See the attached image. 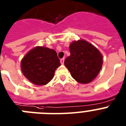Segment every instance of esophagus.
I'll list each match as a JSON object with an SVG mask.
<instances>
[{
	"label": "esophagus",
	"mask_w": 126,
	"mask_h": 126,
	"mask_svg": "<svg viewBox=\"0 0 126 126\" xmlns=\"http://www.w3.org/2000/svg\"><path fill=\"white\" fill-rule=\"evenodd\" d=\"M64 61H65V58H61V60H60V62H61V63L62 64V65H63V63H64Z\"/></svg>",
	"instance_id": "esophagus-1"
}]
</instances>
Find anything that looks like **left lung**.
<instances>
[{"label":"left lung","mask_w":126,"mask_h":126,"mask_svg":"<svg viewBox=\"0 0 126 126\" xmlns=\"http://www.w3.org/2000/svg\"><path fill=\"white\" fill-rule=\"evenodd\" d=\"M70 55L64 64L78 83L87 84L97 77L102 65V56L94 45L83 40L70 45Z\"/></svg>","instance_id":"left-lung-1"}]
</instances>
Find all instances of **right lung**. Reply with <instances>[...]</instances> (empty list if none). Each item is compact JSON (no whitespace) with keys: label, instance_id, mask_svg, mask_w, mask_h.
Here are the masks:
<instances>
[{"label":"right lung","instance_id":"obj_1","mask_svg":"<svg viewBox=\"0 0 126 126\" xmlns=\"http://www.w3.org/2000/svg\"><path fill=\"white\" fill-rule=\"evenodd\" d=\"M61 65L56 52L43 47H36L25 55L21 61L23 74L37 85H45L54 77Z\"/></svg>","mask_w":126,"mask_h":126}]
</instances>
